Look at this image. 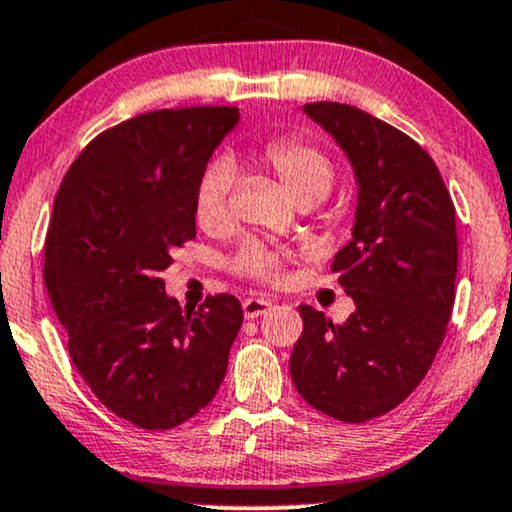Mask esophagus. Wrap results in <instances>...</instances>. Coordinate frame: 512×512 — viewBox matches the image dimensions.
Masks as SVG:
<instances>
[{
  "label": "esophagus",
  "mask_w": 512,
  "mask_h": 512,
  "mask_svg": "<svg viewBox=\"0 0 512 512\" xmlns=\"http://www.w3.org/2000/svg\"><path fill=\"white\" fill-rule=\"evenodd\" d=\"M271 306H274V302L271 299H264V297H248L243 302V313L245 318H260L267 313Z\"/></svg>",
  "instance_id": "1"
}]
</instances>
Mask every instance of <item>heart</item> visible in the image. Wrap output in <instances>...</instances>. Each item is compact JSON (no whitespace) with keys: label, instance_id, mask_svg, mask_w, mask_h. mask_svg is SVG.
<instances>
[{"label":"heart","instance_id":"heart-1","mask_svg":"<svg viewBox=\"0 0 512 512\" xmlns=\"http://www.w3.org/2000/svg\"><path fill=\"white\" fill-rule=\"evenodd\" d=\"M257 161L276 175L285 192L299 201H320L335 182V163L318 145L302 138H276L269 140L260 152ZM234 185V173L227 163H213L201 175L196 187V222L203 229H220L229 220V194ZM236 269L245 276L260 278L274 283L281 276V260L260 245H245L236 257Z\"/></svg>","mask_w":512,"mask_h":512}]
</instances>
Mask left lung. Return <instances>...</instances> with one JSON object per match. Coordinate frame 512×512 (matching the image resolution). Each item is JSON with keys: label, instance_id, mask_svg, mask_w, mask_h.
Wrapping results in <instances>:
<instances>
[{"label": "left lung", "instance_id": "8db88e82", "mask_svg": "<svg viewBox=\"0 0 512 512\" xmlns=\"http://www.w3.org/2000/svg\"><path fill=\"white\" fill-rule=\"evenodd\" d=\"M304 114L330 133L358 182L351 241L332 271L356 311L335 325L302 304L290 356L299 395L327 417L363 424L421 384L454 306L456 210L431 156L398 128L342 102Z\"/></svg>", "mask_w": 512, "mask_h": 512}]
</instances>
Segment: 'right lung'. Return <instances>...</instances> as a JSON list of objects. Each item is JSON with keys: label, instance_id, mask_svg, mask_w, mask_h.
Wrapping results in <instances>:
<instances>
[{"label": "right lung", "instance_id": "1", "mask_svg": "<svg viewBox=\"0 0 512 512\" xmlns=\"http://www.w3.org/2000/svg\"><path fill=\"white\" fill-rule=\"evenodd\" d=\"M236 107L156 109L86 145L60 185L44 281L95 398L147 431L215 398L243 323L234 295L182 311L161 274L196 236V187Z\"/></svg>", "mask_w": 512, "mask_h": 512}]
</instances>
